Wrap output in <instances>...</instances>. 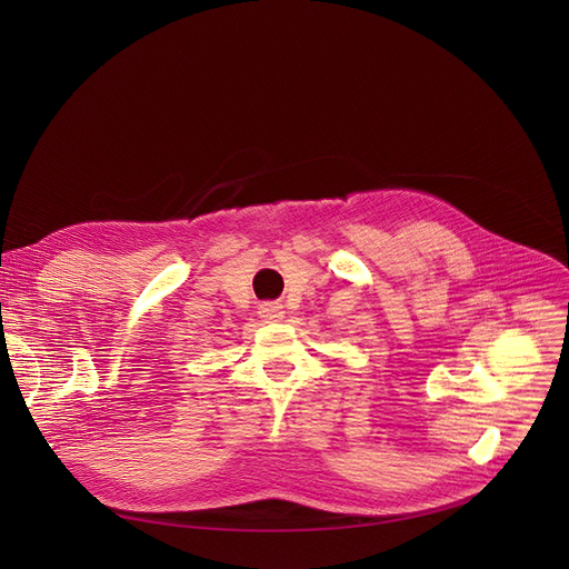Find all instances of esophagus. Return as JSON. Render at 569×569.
<instances>
[{"mask_svg":"<svg viewBox=\"0 0 569 569\" xmlns=\"http://www.w3.org/2000/svg\"><path fill=\"white\" fill-rule=\"evenodd\" d=\"M283 307L279 302H262L258 307V316L264 320V322H277L283 318Z\"/></svg>","mask_w":569,"mask_h":569,"instance_id":"esophagus-1","label":"esophagus"}]
</instances>
